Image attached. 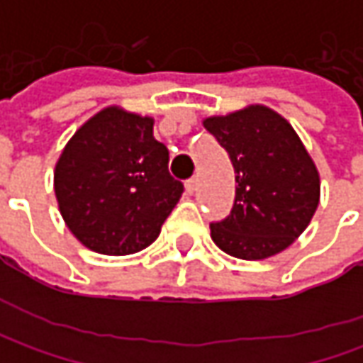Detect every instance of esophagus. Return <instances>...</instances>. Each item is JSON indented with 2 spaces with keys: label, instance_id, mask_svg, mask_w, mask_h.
<instances>
[{
  "label": "esophagus",
  "instance_id": "esophagus-1",
  "mask_svg": "<svg viewBox=\"0 0 363 363\" xmlns=\"http://www.w3.org/2000/svg\"><path fill=\"white\" fill-rule=\"evenodd\" d=\"M198 188V177H189L188 182H186V189H188V194H194Z\"/></svg>",
  "mask_w": 363,
  "mask_h": 363
}]
</instances>
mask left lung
I'll use <instances>...</instances> for the list:
<instances>
[{"instance_id":"obj_1","label":"left lung","mask_w":363,"mask_h":363,"mask_svg":"<svg viewBox=\"0 0 363 363\" xmlns=\"http://www.w3.org/2000/svg\"><path fill=\"white\" fill-rule=\"evenodd\" d=\"M226 149L236 177L228 216L212 222V240L230 257L260 260L285 250L319 203V174L293 127L252 105L203 121Z\"/></svg>"}]
</instances>
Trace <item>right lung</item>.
<instances>
[{"label": "right lung", "mask_w": 363, "mask_h": 363, "mask_svg": "<svg viewBox=\"0 0 363 363\" xmlns=\"http://www.w3.org/2000/svg\"><path fill=\"white\" fill-rule=\"evenodd\" d=\"M153 119L108 106L64 147L54 191L66 226L101 255H133L160 236L184 194Z\"/></svg>", "instance_id": "add662e5"}]
</instances>
